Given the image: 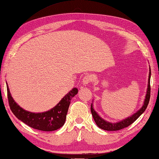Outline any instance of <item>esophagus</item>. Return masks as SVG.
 Instances as JSON below:
<instances>
[{"mask_svg": "<svg viewBox=\"0 0 159 159\" xmlns=\"http://www.w3.org/2000/svg\"><path fill=\"white\" fill-rule=\"evenodd\" d=\"M92 80H93V77H92V75H85L84 77H83L82 82L83 83V84L87 85V84H89V83L92 82Z\"/></svg>", "mask_w": 159, "mask_h": 159, "instance_id": "obj_1", "label": "esophagus"}]
</instances>
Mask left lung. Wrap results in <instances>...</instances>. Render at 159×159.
<instances>
[{"mask_svg": "<svg viewBox=\"0 0 159 159\" xmlns=\"http://www.w3.org/2000/svg\"><path fill=\"white\" fill-rule=\"evenodd\" d=\"M150 77H151V68L149 67V80H148V87L147 90V94H146L145 99L144 101V104L142 106V108L137 111L136 113H134L133 115L131 116L127 117V118L123 120L118 122L116 123H109V122L105 120L103 118L98 116V114L95 111L93 107V103L91 105V112H92L93 118L96 124L97 125L98 127L101 129H103L104 130L107 131H116L120 130L125 128V127H128L132 123H133L136 120L139 118V117L144 113L147 107L149 104V99H150V93H151V87H150Z\"/></svg>", "mask_w": 159, "mask_h": 159, "instance_id": "8db88e82", "label": "left lung"}]
</instances>
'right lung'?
<instances>
[{"label": "right lung", "instance_id": "obj_1", "mask_svg": "<svg viewBox=\"0 0 159 159\" xmlns=\"http://www.w3.org/2000/svg\"><path fill=\"white\" fill-rule=\"evenodd\" d=\"M6 85L9 106L14 115L28 126L45 132L54 131L62 127L66 122L70 101L78 92L77 88H73L60 101L55 107L48 111L36 113L25 111L21 108L12 98L7 82Z\"/></svg>", "mask_w": 159, "mask_h": 159}]
</instances>
